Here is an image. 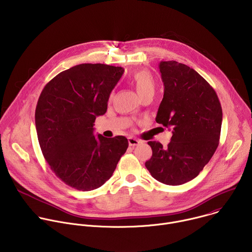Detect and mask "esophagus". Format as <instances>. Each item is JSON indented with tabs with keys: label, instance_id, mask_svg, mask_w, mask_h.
<instances>
[{
	"label": "esophagus",
	"instance_id": "34e87169",
	"mask_svg": "<svg viewBox=\"0 0 252 252\" xmlns=\"http://www.w3.org/2000/svg\"><path fill=\"white\" fill-rule=\"evenodd\" d=\"M140 142H141L140 140H138V139H136V138H134V137H128V145H129L130 147H135V146L139 145Z\"/></svg>",
	"mask_w": 252,
	"mask_h": 252
}]
</instances>
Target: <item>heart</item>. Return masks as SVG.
<instances>
[{
	"mask_svg": "<svg viewBox=\"0 0 252 252\" xmlns=\"http://www.w3.org/2000/svg\"><path fill=\"white\" fill-rule=\"evenodd\" d=\"M131 82L139 97L147 94H153L156 92V80L148 70H138L131 76ZM113 94H111L112 97Z\"/></svg>",
	"mask_w": 252,
	"mask_h": 252,
	"instance_id": "obj_1",
	"label": "heart"
}]
</instances>
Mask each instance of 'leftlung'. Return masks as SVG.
<instances>
[{"label": "left lung", "instance_id": "left-lung-1", "mask_svg": "<svg viewBox=\"0 0 252 252\" xmlns=\"http://www.w3.org/2000/svg\"><path fill=\"white\" fill-rule=\"evenodd\" d=\"M163 98L156 121L172 128L166 148L149 141L153 150L146 167L159 183L184 185L198 175L217 151L222 109L212 87L189 65L160 62Z\"/></svg>", "mask_w": 252, "mask_h": 252}]
</instances>
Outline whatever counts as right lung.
I'll return each instance as SVG.
<instances>
[{"instance_id":"add662e5","label":"right lung","mask_w":252,"mask_h":252,"mask_svg":"<svg viewBox=\"0 0 252 252\" xmlns=\"http://www.w3.org/2000/svg\"><path fill=\"white\" fill-rule=\"evenodd\" d=\"M124 71L103 63L78 64L57 75L40 94L34 121L42 153L61 181L78 190L101 187L128 147L123 135H94L95 118L105 114Z\"/></svg>"}]
</instances>
